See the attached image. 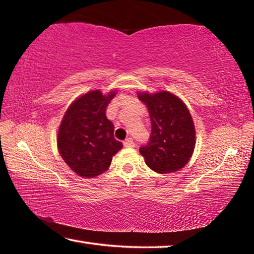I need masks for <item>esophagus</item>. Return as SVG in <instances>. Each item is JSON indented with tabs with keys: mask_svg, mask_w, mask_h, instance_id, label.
<instances>
[{
	"mask_svg": "<svg viewBox=\"0 0 254 254\" xmlns=\"http://www.w3.org/2000/svg\"><path fill=\"white\" fill-rule=\"evenodd\" d=\"M123 144L126 148H134L135 147V143H134V141H133L132 137H128V139H127L123 142Z\"/></svg>",
	"mask_w": 254,
	"mask_h": 254,
	"instance_id": "34e87169",
	"label": "esophagus"
}]
</instances>
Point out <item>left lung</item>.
Listing matches in <instances>:
<instances>
[{
    "instance_id": "1",
    "label": "left lung",
    "mask_w": 254,
    "mask_h": 254,
    "mask_svg": "<svg viewBox=\"0 0 254 254\" xmlns=\"http://www.w3.org/2000/svg\"><path fill=\"white\" fill-rule=\"evenodd\" d=\"M147 106L151 135L140 153L150 169L158 174L178 171L191 158L196 143L194 121L189 110L178 96L160 91L153 94L137 93Z\"/></svg>"
}]
</instances>
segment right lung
I'll use <instances>...</instances> for the list:
<instances>
[{
  "label": "right lung",
  "mask_w": 254,
  "mask_h": 254,
  "mask_svg": "<svg viewBox=\"0 0 254 254\" xmlns=\"http://www.w3.org/2000/svg\"><path fill=\"white\" fill-rule=\"evenodd\" d=\"M117 91L94 89L71 103L59 126L57 147L68 167L83 178L109 169L112 158L123 148L114 139V126L105 111Z\"/></svg>",
  "instance_id": "obj_1"
}]
</instances>
